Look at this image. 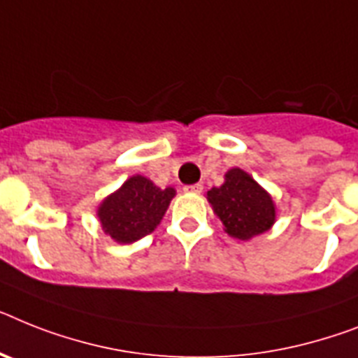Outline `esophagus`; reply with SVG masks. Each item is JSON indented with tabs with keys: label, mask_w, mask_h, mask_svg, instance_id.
Instances as JSON below:
<instances>
[{
	"label": "esophagus",
	"mask_w": 358,
	"mask_h": 358,
	"mask_svg": "<svg viewBox=\"0 0 358 358\" xmlns=\"http://www.w3.org/2000/svg\"><path fill=\"white\" fill-rule=\"evenodd\" d=\"M185 192H188V194H201V192H203V186H201V185H188V186H185Z\"/></svg>",
	"instance_id": "esophagus-1"
}]
</instances>
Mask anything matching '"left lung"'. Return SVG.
<instances>
[{"instance_id": "1", "label": "left lung", "mask_w": 358, "mask_h": 358, "mask_svg": "<svg viewBox=\"0 0 358 358\" xmlns=\"http://www.w3.org/2000/svg\"><path fill=\"white\" fill-rule=\"evenodd\" d=\"M215 215L232 238L250 239L274 223V203L267 192L252 177L239 168H232L220 188L206 194Z\"/></svg>"}]
</instances>
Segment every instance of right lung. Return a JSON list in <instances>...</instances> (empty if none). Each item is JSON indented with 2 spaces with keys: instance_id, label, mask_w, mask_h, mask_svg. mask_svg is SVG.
Segmentation results:
<instances>
[{
  "instance_id": "right-lung-1",
  "label": "right lung",
  "mask_w": 358,
  "mask_h": 358,
  "mask_svg": "<svg viewBox=\"0 0 358 358\" xmlns=\"http://www.w3.org/2000/svg\"><path fill=\"white\" fill-rule=\"evenodd\" d=\"M173 196V188L161 190L146 177H131L99 206L102 229L119 243H133L152 234Z\"/></svg>"
}]
</instances>
